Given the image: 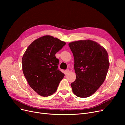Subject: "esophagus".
Wrapping results in <instances>:
<instances>
[{"label": "esophagus", "mask_w": 125, "mask_h": 125, "mask_svg": "<svg viewBox=\"0 0 125 125\" xmlns=\"http://www.w3.org/2000/svg\"><path fill=\"white\" fill-rule=\"evenodd\" d=\"M69 72V70L68 69H66V70H65V74H67Z\"/></svg>", "instance_id": "obj_1"}]
</instances>
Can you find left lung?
<instances>
[{
  "instance_id": "left-lung-1",
  "label": "left lung",
  "mask_w": 125,
  "mask_h": 125,
  "mask_svg": "<svg viewBox=\"0 0 125 125\" xmlns=\"http://www.w3.org/2000/svg\"><path fill=\"white\" fill-rule=\"evenodd\" d=\"M73 52L76 80L71 83L73 93L81 98L93 95L104 82L109 66L106 50L91 40L69 43Z\"/></svg>"
}]
</instances>
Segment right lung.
Wrapping results in <instances>:
<instances>
[{
  "label": "right lung",
  "instance_id": "right-lung-1",
  "mask_svg": "<svg viewBox=\"0 0 125 125\" xmlns=\"http://www.w3.org/2000/svg\"><path fill=\"white\" fill-rule=\"evenodd\" d=\"M66 44L50 35L39 37L27 48L22 58V70L29 86L38 95L47 97L56 91L64 74L58 69L55 54Z\"/></svg>",
  "mask_w": 125,
  "mask_h": 125
}]
</instances>
